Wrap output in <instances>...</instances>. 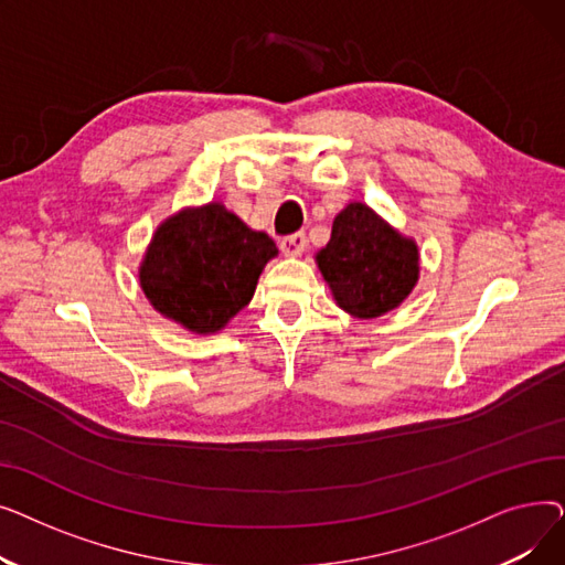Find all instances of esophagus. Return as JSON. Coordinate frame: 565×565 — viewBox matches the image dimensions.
Segmentation results:
<instances>
[{"label": "esophagus", "instance_id": "34e87169", "mask_svg": "<svg viewBox=\"0 0 565 565\" xmlns=\"http://www.w3.org/2000/svg\"><path fill=\"white\" fill-rule=\"evenodd\" d=\"M281 252L286 256H302V252L307 249V235L305 233H292V235H286L284 241L279 243Z\"/></svg>", "mask_w": 565, "mask_h": 565}]
</instances>
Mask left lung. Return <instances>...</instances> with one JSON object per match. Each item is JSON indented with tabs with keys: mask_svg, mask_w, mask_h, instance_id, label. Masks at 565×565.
<instances>
[{
	"mask_svg": "<svg viewBox=\"0 0 565 565\" xmlns=\"http://www.w3.org/2000/svg\"><path fill=\"white\" fill-rule=\"evenodd\" d=\"M419 245L371 205L350 201L332 222L316 265L339 309L371 320L401 307L419 281Z\"/></svg>",
	"mask_w": 565,
	"mask_h": 565,
	"instance_id": "left-lung-1",
	"label": "left lung"
}]
</instances>
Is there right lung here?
I'll return each mask as SVG.
<instances>
[{
    "label": "right lung",
    "instance_id": "right-lung-1",
    "mask_svg": "<svg viewBox=\"0 0 565 565\" xmlns=\"http://www.w3.org/2000/svg\"><path fill=\"white\" fill-rule=\"evenodd\" d=\"M275 241L249 228L222 201L185 205L162 220L139 263L151 307L192 334H217L243 311Z\"/></svg>",
    "mask_w": 565,
    "mask_h": 565
}]
</instances>
